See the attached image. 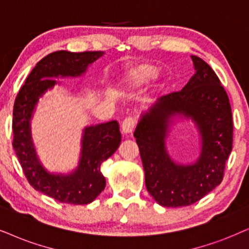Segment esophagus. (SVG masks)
Segmentation results:
<instances>
[{
    "instance_id": "34e87169",
    "label": "esophagus",
    "mask_w": 249,
    "mask_h": 249,
    "mask_svg": "<svg viewBox=\"0 0 249 249\" xmlns=\"http://www.w3.org/2000/svg\"><path fill=\"white\" fill-rule=\"evenodd\" d=\"M135 124L137 123H135V119L133 117H126L122 122V132L125 134L131 133L134 130Z\"/></svg>"
}]
</instances>
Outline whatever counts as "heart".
I'll use <instances>...</instances> for the list:
<instances>
[{
    "mask_svg": "<svg viewBox=\"0 0 249 249\" xmlns=\"http://www.w3.org/2000/svg\"><path fill=\"white\" fill-rule=\"evenodd\" d=\"M157 73V68L155 65L149 64V63H143V64L137 65L131 69L127 73V83L132 87H138L152 79Z\"/></svg>",
    "mask_w": 249,
    "mask_h": 249,
    "instance_id": "b5f03b06",
    "label": "heart"
}]
</instances>
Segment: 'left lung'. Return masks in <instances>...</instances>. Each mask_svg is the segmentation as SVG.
<instances>
[{"mask_svg": "<svg viewBox=\"0 0 249 249\" xmlns=\"http://www.w3.org/2000/svg\"><path fill=\"white\" fill-rule=\"evenodd\" d=\"M192 59L196 73L181 90L160 97L134 131L146 187L163 207L190 206L213 191L223 180L232 150L233 121L228 94L203 59ZM175 114L192 117L203 135L201 155L192 166L176 165L166 154V130Z\"/></svg>", "mask_w": 249, "mask_h": 249, "instance_id": "1", "label": "left lung"}]
</instances>
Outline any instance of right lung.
<instances>
[{
  "label": "right lung",
  "instance_id": "1",
  "mask_svg": "<svg viewBox=\"0 0 249 249\" xmlns=\"http://www.w3.org/2000/svg\"><path fill=\"white\" fill-rule=\"evenodd\" d=\"M103 52L71 53L67 50L47 55L28 74L16 96L12 118V146L27 181L34 190L63 203L87 204L106 187L101 164L114 154L122 135L116 121L85 128L83 150L78 169L69 176L50 175L37 161L31 140L30 121L39 97L56 84L53 78L77 77Z\"/></svg>",
  "mask_w": 249,
  "mask_h": 249
}]
</instances>
